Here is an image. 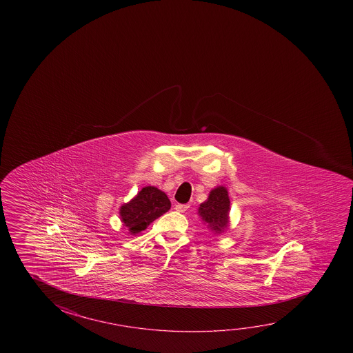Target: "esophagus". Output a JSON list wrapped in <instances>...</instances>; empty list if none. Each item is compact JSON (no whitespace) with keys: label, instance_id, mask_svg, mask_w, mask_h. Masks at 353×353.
Segmentation results:
<instances>
[{"label":"esophagus","instance_id":"obj_1","mask_svg":"<svg viewBox=\"0 0 353 353\" xmlns=\"http://www.w3.org/2000/svg\"><path fill=\"white\" fill-rule=\"evenodd\" d=\"M190 208V205L188 204H176V210L177 212H181V213H185L187 209Z\"/></svg>","mask_w":353,"mask_h":353}]
</instances>
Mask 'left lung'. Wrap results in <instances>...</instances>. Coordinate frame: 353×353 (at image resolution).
Instances as JSON below:
<instances>
[{"label":"left lung","mask_w":353,"mask_h":353,"mask_svg":"<svg viewBox=\"0 0 353 353\" xmlns=\"http://www.w3.org/2000/svg\"><path fill=\"white\" fill-rule=\"evenodd\" d=\"M230 201L225 187H218L209 194L208 201L202 203L198 213L214 232H223L228 226Z\"/></svg>","instance_id":"obj_1"}]
</instances>
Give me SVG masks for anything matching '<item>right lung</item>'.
<instances>
[{"instance_id": "1", "label": "right lung", "mask_w": 353, "mask_h": 353, "mask_svg": "<svg viewBox=\"0 0 353 353\" xmlns=\"http://www.w3.org/2000/svg\"><path fill=\"white\" fill-rule=\"evenodd\" d=\"M171 208V202L163 192L155 187H145L138 196L121 208V221L132 234L145 230L154 220Z\"/></svg>"}]
</instances>
